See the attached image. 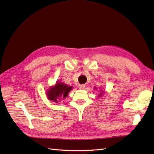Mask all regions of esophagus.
<instances>
[{"label":"esophagus","instance_id":"1","mask_svg":"<svg viewBox=\"0 0 154 154\" xmlns=\"http://www.w3.org/2000/svg\"><path fill=\"white\" fill-rule=\"evenodd\" d=\"M85 87V84H81V85H79V86H78L79 89H84Z\"/></svg>","mask_w":154,"mask_h":154}]
</instances>
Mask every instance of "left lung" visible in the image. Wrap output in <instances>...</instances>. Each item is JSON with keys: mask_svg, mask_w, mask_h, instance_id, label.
I'll list each match as a JSON object with an SVG mask.
<instances>
[{"mask_svg": "<svg viewBox=\"0 0 154 154\" xmlns=\"http://www.w3.org/2000/svg\"><path fill=\"white\" fill-rule=\"evenodd\" d=\"M101 93H102V92H101Z\"/></svg>", "mask_w": 154, "mask_h": 154, "instance_id": "8db88e82", "label": "left lung"}]
</instances>
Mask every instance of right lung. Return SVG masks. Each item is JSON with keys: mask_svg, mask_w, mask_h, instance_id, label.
Returning a JSON list of instances; mask_svg holds the SVG:
<instances>
[{"mask_svg": "<svg viewBox=\"0 0 154 154\" xmlns=\"http://www.w3.org/2000/svg\"><path fill=\"white\" fill-rule=\"evenodd\" d=\"M71 89V87H68L62 83H57L54 87H51L48 91V97L49 100L58 103V101L62 97H67Z\"/></svg>", "mask_w": 154, "mask_h": 154, "instance_id": "add662e5", "label": "right lung"}]
</instances>
